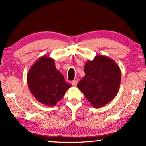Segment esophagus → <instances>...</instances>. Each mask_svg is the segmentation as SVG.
<instances>
[{
    "label": "esophagus",
    "mask_w": 146,
    "mask_h": 146,
    "mask_svg": "<svg viewBox=\"0 0 146 146\" xmlns=\"http://www.w3.org/2000/svg\"><path fill=\"white\" fill-rule=\"evenodd\" d=\"M77 83H78L77 80H73L72 82V86H76Z\"/></svg>",
    "instance_id": "34e87169"
}]
</instances>
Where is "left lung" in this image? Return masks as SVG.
<instances>
[{"label": "left lung", "instance_id": "left-lung-1", "mask_svg": "<svg viewBox=\"0 0 146 146\" xmlns=\"http://www.w3.org/2000/svg\"><path fill=\"white\" fill-rule=\"evenodd\" d=\"M85 76L77 87L93 107L101 108L112 100L119 91L121 71L113 60L103 55L96 56L85 64Z\"/></svg>", "mask_w": 146, "mask_h": 146}]
</instances>
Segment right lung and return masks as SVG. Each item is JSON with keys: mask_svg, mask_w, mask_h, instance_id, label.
<instances>
[{"mask_svg": "<svg viewBox=\"0 0 146 146\" xmlns=\"http://www.w3.org/2000/svg\"><path fill=\"white\" fill-rule=\"evenodd\" d=\"M29 88L42 104L54 106L64 96L71 84L56 68L54 60L46 56L39 58L27 74Z\"/></svg>", "mask_w": 146, "mask_h": 146, "instance_id": "obj_1", "label": "right lung"}]
</instances>
